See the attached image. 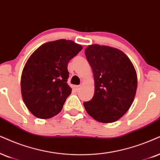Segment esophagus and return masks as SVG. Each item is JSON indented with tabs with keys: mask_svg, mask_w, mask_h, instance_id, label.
Listing matches in <instances>:
<instances>
[{
	"mask_svg": "<svg viewBox=\"0 0 160 160\" xmlns=\"http://www.w3.org/2000/svg\"><path fill=\"white\" fill-rule=\"evenodd\" d=\"M74 88H75L76 91H78L80 88V86H74Z\"/></svg>",
	"mask_w": 160,
	"mask_h": 160,
	"instance_id": "1",
	"label": "esophagus"
}]
</instances>
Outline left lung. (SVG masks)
<instances>
[{
	"label": "left lung",
	"instance_id": "left-lung-1",
	"mask_svg": "<svg viewBox=\"0 0 160 160\" xmlns=\"http://www.w3.org/2000/svg\"><path fill=\"white\" fill-rule=\"evenodd\" d=\"M85 54L94 74L95 90L85 109L94 120L113 122L122 117L134 101L137 76L132 62L122 51L98 44L88 46Z\"/></svg>",
	"mask_w": 160,
	"mask_h": 160
}]
</instances>
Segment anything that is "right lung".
<instances>
[{
    "instance_id": "obj_1",
    "label": "right lung",
    "mask_w": 160,
    "mask_h": 160,
    "mask_svg": "<svg viewBox=\"0 0 160 160\" xmlns=\"http://www.w3.org/2000/svg\"><path fill=\"white\" fill-rule=\"evenodd\" d=\"M82 47L72 40H58L32 53L21 75V94L30 112L40 119L55 116L72 93L68 63Z\"/></svg>"
}]
</instances>
